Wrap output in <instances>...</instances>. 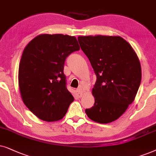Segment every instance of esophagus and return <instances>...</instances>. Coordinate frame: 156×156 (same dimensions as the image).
<instances>
[{
	"label": "esophagus",
	"instance_id": "esophagus-1",
	"mask_svg": "<svg viewBox=\"0 0 156 156\" xmlns=\"http://www.w3.org/2000/svg\"><path fill=\"white\" fill-rule=\"evenodd\" d=\"M76 93H77V95H78V97H79V98H81L83 96V93L82 89L80 88L77 89Z\"/></svg>",
	"mask_w": 156,
	"mask_h": 156
}]
</instances>
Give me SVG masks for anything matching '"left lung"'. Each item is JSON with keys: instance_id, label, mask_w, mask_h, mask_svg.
I'll use <instances>...</instances> for the list:
<instances>
[{"instance_id": "8db88e82", "label": "left lung", "mask_w": 156, "mask_h": 156, "mask_svg": "<svg viewBox=\"0 0 156 156\" xmlns=\"http://www.w3.org/2000/svg\"><path fill=\"white\" fill-rule=\"evenodd\" d=\"M78 40L97 77L92 90L94 105L86 113L97 123H111L136 98L141 81L138 55L120 36H79Z\"/></svg>"}]
</instances>
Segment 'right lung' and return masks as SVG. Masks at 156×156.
<instances>
[{
    "label": "right lung",
    "mask_w": 156,
    "mask_h": 156,
    "mask_svg": "<svg viewBox=\"0 0 156 156\" xmlns=\"http://www.w3.org/2000/svg\"><path fill=\"white\" fill-rule=\"evenodd\" d=\"M79 50L76 37L63 34L39 35L25 48L18 69L20 92L24 104L40 119H62L74 101L63 69L66 58Z\"/></svg>",
    "instance_id": "add662e5"
}]
</instances>
